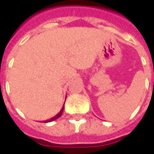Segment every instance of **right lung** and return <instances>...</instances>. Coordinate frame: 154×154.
Listing matches in <instances>:
<instances>
[{
    "label": "right lung",
    "instance_id": "add662e5",
    "mask_svg": "<svg viewBox=\"0 0 154 154\" xmlns=\"http://www.w3.org/2000/svg\"><path fill=\"white\" fill-rule=\"evenodd\" d=\"M63 110H64V106H63V108L61 109L60 110V112L59 113L57 114V116H55L54 117H53V118H51L50 119H48V120H47V121H45V122L47 123V122H51V121H53V120H55V119H57V118H59L61 116H62V114H63Z\"/></svg>",
    "mask_w": 154,
    "mask_h": 154
}]
</instances>
